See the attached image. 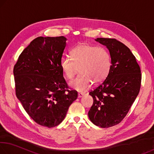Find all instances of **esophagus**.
I'll list each match as a JSON object with an SVG mask.
<instances>
[{"instance_id":"esophagus-1","label":"esophagus","mask_w":154,"mask_h":154,"mask_svg":"<svg viewBox=\"0 0 154 154\" xmlns=\"http://www.w3.org/2000/svg\"><path fill=\"white\" fill-rule=\"evenodd\" d=\"M83 96H84V94H83V93H79V94H78V97H79V98H82Z\"/></svg>"}]
</instances>
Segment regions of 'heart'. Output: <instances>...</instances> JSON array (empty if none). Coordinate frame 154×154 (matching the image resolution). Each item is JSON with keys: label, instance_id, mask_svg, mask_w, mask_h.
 Wrapping results in <instances>:
<instances>
[{"label": "heart", "instance_id": "obj_1", "mask_svg": "<svg viewBox=\"0 0 154 154\" xmlns=\"http://www.w3.org/2000/svg\"><path fill=\"white\" fill-rule=\"evenodd\" d=\"M71 56V58L62 56L60 66L69 79L73 78L79 68L81 75L69 83L70 86L79 92L89 89L93 82L102 83L109 73L111 58L105 48L82 43L72 49Z\"/></svg>", "mask_w": 154, "mask_h": 154}]
</instances>
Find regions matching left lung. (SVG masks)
Instances as JSON below:
<instances>
[{
  "instance_id": "8db88e82",
  "label": "left lung",
  "mask_w": 154,
  "mask_h": 154,
  "mask_svg": "<svg viewBox=\"0 0 154 154\" xmlns=\"http://www.w3.org/2000/svg\"><path fill=\"white\" fill-rule=\"evenodd\" d=\"M105 45L111 58L109 73L103 83L91 91L94 103L88 116L94 124L109 128L121 122L140 91L141 73L130 49L115 38H97Z\"/></svg>"
}]
</instances>
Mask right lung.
Listing matches in <instances>:
<instances>
[{
    "mask_svg": "<svg viewBox=\"0 0 154 154\" xmlns=\"http://www.w3.org/2000/svg\"><path fill=\"white\" fill-rule=\"evenodd\" d=\"M64 36H39L31 41L14 68L15 94L36 123L52 128L63 121L77 92L69 90L60 66Z\"/></svg>",
    "mask_w": 154,
    "mask_h": 154,
    "instance_id": "right-lung-1",
    "label": "right lung"
}]
</instances>
